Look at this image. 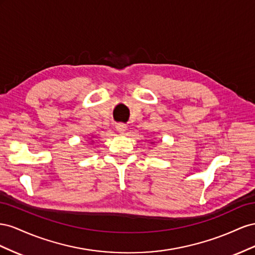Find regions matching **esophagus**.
<instances>
[{"label": "esophagus", "instance_id": "obj_1", "mask_svg": "<svg viewBox=\"0 0 255 255\" xmlns=\"http://www.w3.org/2000/svg\"><path fill=\"white\" fill-rule=\"evenodd\" d=\"M126 129H127V127H126L125 124L120 123V124H118V125H116V131H118V132H119V133H121V134L125 133Z\"/></svg>", "mask_w": 255, "mask_h": 255}]
</instances>
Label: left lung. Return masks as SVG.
<instances>
[{
  "mask_svg": "<svg viewBox=\"0 0 255 255\" xmlns=\"http://www.w3.org/2000/svg\"><path fill=\"white\" fill-rule=\"evenodd\" d=\"M151 143H152V142H151Z\"/></svg>",
  "mask_w": 255,
  "mask_h": 255,
  "instance_id": "left-lung-1",
  "label": "left lung"
}]
</instances>
